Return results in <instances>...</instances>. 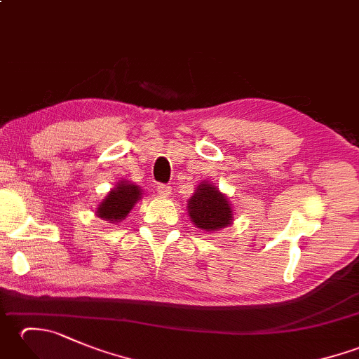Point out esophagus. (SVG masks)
<instances>
[{
  "label": "esophagus",
  "instance_id": "esophagus-1",
  "mask_svg": "<svg viewBox=\"0 0 359 359\" xmlns=\"http://www.w3.org/2000/svg\"><path fill=\"white\" fill-rule=\"evenodd\" d=\"M157 191H158V194H162V196H170L171 194V187L160 184V185H157Z\"/></svg>",
  "mask_w": 359,
  "mask_h": 359
}]
</instances>
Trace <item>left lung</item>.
I'll return each instance as SVG.
<instances>
[{"label":"left lung","mask_w":359,"mask_h":359,"mask_svg":"<svg viewBox=\"0 0 359 359\" xmlns=\"http://www.w3.org/2000/svg\"><path fill=\"white\" fill-rule=\"evenodd\" d=\"M188 212L197 228L205 231H217L230 225L233 211L226 197L210 184L197 187L194 196L188 202Z\"/></svg>","instance_id":"obj_1"}]
</instances>
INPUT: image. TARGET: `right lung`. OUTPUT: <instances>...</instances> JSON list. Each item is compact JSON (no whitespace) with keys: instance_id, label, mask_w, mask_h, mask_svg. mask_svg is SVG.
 Returning a JSON list of instances; mask_svg holds the SVG:
<instances>
[{"instance_id":"1","label":"right lung","mask_w":359,"mask_h":359,"mask_svg":"<svg viewBox=\"0 0 359 359\" xmlns=\"http://www.w3.org/2000/svg\"><path fill=\"white\" fill-rule=\"evenodd\" d=\"M140 194L142 193L137 185L128 184V182H120L117 188H114L108 197L100 203V207L97 210L98 217H102L103 220H109L111 224L120 222L133 210L134 203L139 201Z\"/></svg>"}]
</instances>
